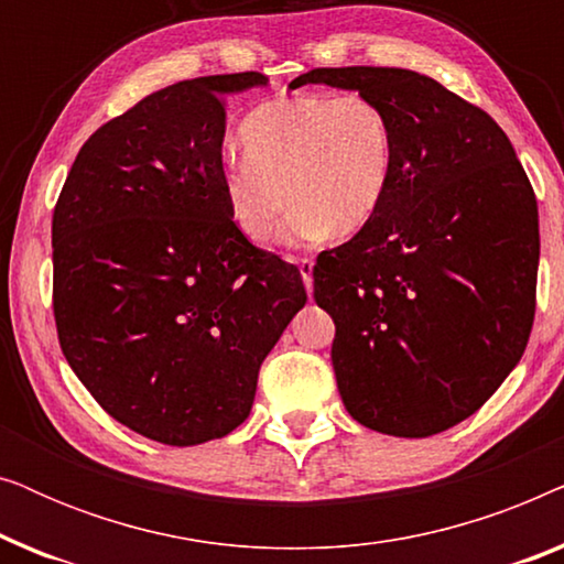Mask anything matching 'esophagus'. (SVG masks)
I'll use <instances>...</instances> for the list:
<instances>
[{"instance_id":"34e87169","label":"esophagus","mask_w":564,"mask_h":564,"mask_svg":"<svg viewBox=\"0 0 564 564\" xmlns=\"http://www.w3.org/2000/svg\"><path fill=\"white\" fill-rule=\"evenodd\" d=\"M297 269H300V274H303V282H305L307 292H311V288H313V259L311 257H300Z\"/></svg>"}]
</instances>
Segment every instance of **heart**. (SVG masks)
<instances>
[{
	"instance_id": "1",
	"label": "heart",
	"mask_w": 564,
	"mask_h": 564,
	"mask_svg": "<svg viewBox=\"0 0 564 564\" xmlns=\"http://www.w3.org/2000/svg\"><path fill=\"white\" fill-rule=\"evenodd\" d=\"M243 159L223 169L220 187L238 234L272 241L290 203L284 238L315 241L359 234L382 210L395 176L390 118L361 91L280 97L241 122Z\"/></svg>"
}]
</instances>
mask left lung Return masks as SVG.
Returning a JSON list of instances; mask_svg holds the SVG:
<instances>
[{
  "label": "left lung",
  "instance_id": "left-lung-1",
  "mask_svg": "<svg viewBox=\"0 0 564 564\" xmlns=\"http://www.w3.org/2000/svg\"><path fill=\"white\" fill-rule=\"evenodd\" d=\"M372 97L395 135L377 218L323 251L313 295L336 323L338 392L361 426L423 438L482 408L519 365L536 311L539 213L508 135L431 76L313 68L290 87Z\"/></svg>",
  "mask_w": 564,
  "mask_h": 564
}]
</instances>
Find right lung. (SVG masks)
Masks as SVG:
<instances>
[{
    "label": "right lung",
    "instance_id": "right-lung-1",
    "mask_svg": "<svg viewBox=\"0 0 564 564\" xmlns=\"http://www.w3.org/2000/svg\"><path fill=\"white\" fill-rule=\"evenodd\" d=\"M259 72L153 91L89 135L53 210V318L91 398L135 434L195 446L241 426L261 361L305 305L295 264L223 199L230 95Z\"/></svg>",
    "mask_w": 564,
    "mask_h": 564
}]
</instances>
